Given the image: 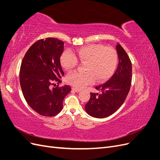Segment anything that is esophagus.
<instances>
[{
  "label": "esophagus",
  "instance_id": "1",
  "mask_svg": "<svg viewBox=\"0 0 160 160\" xmlns=\"http://www.w3.org/2000/svg\"><path fill=\"white\" fill-rule=\"evenodd\" d=\"M72 89L74 91H75V92H79L81 91L79 89H77V88H72Z\"/></svg>",
  "mask_w": 160,
  "mask_h": 160
}]
</instances>
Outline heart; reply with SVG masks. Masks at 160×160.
Instances as JSON below:
<instances>
[{
    "instance_id": "heart-1",
    "label": "heart",
    "mask_w": 160,
    "mask_h": 160,
    "mask_svg": "<svg viewBox=\"0 0 160 160\" xmlns=\"http://www.w3.org/2000/svg\"><path fill=\"white\" fill-rule=\"evenodd\" d=\"M76 55L85 66V73L73 72L66 77L67 83L77 89H83L95 83L108 80L113 74L118 62L117 51L113 47H105L94 44L80 48ZM76 55L70 50H65L60 57V62L66 71L73 70L78 64Z\"/></svg>"
}]
</instances>
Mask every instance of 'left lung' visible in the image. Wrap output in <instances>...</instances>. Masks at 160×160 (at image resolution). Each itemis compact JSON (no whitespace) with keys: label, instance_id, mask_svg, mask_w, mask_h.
<instances>
[{"label":"left lung","instance_id":"obj_1","mask_svg":"<svg viewBox=\"0 0 160 160\" xmlns=\"http://www.w3.org/2000/svg\"><path fill=\"white\" fill-rule=\"evenodd\" d=\"M118 67L111 78L103 85L95 87L101 94L91 93L85 111L91 117L105 118L117 111L126 99L132 77V65L127 52L120 44L116 45Z\"/></svg>","mask_w":160,"mask_h":160}]
</instances>
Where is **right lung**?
I'll return each instance as SVG.
<instances>
[{
    "instance_id": "add662e5",
    "label": "right lung",
    "mask_w": 160,
    "mask_h": 160,
    "mask_svg": "<svg viewBox=\"0 0 160 160\" xmlns=\"http://www.w3.org/2000/svg\"><path fill=\"white\" fill-rule=\"evenodd\" d=\"M64 42L55 38L35 42L21 62L20 84L28 105L37 113L52 117L62 108V101L71 90L69 85L51 88L52 81L60 83L64 75L60 62Z\"/></svg>"
}]
</instances>
